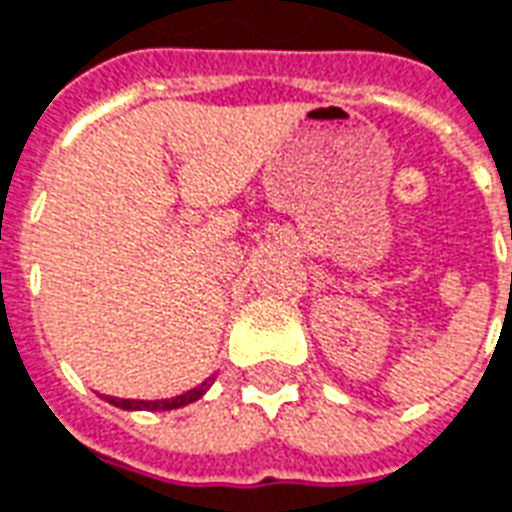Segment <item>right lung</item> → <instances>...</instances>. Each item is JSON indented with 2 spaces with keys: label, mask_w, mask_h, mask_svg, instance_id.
I'll list each match as a JSON object with an SVG mask.
<instances>
[{
  "label": "right lung",
  "mask_w": 512,
  "mask_h": 512,
  "mask_svg": "<svg viewBox=\"0 0 512 512\" xmlns=\"http://www.w3.org/2000/svg\"><path fill=\"white\" fill-rule=\"evenodd\" d=\"M210 380H205L202 386L191 388V391H186V394H180V397H175V399H153V402H140V399L107 397V402H113L115 407H124V410H172V407H183V405H188V402H194V399L202 397L207 388H210Z\"/></svg>",
  "instance_id": "obj_1"
}]
</instances>
